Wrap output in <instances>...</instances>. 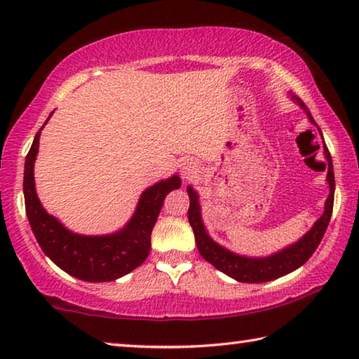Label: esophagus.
Instances as JSON below:
<instances>
[{
	"instance_id": "obj_1",
	"label": "esophagus",
	"mask_w": 359,
	"mask_h": 359,
	"mask_svg": "<svg viewBox=\"0 0 359 359\" xmlns=\"http://www.w3.org/2000/svg\"><path fill=\"white\" fill-rule=\"evenodd\" d=\"M180 169H182V172H184V175H190V174L196 171V168H194V163H191V161H182Z\"/></svg>"
}]
</instances>
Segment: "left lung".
Here are the masks:
<instances>
[{"instance_id":"8db88e82","label":"left lung","mask_w":359,"mask_h":359,"mask_svg":"<svg viewBox=\"0 0 359 359\" xmlns=\"http://www.w3.org/2000/svg\"><path fill=\"white\" fill-rule=\"evenodd\" d=\"M291 100L301 106L304 112L307 114V118L312 125L318 128V125L315 123L311 111L307 106L297 98V96L291 95ZM318 133L321 136V142H323V154L326 158V182L330 185V194H327L325 201V210L317 222L312 224V228L302 236L301 239H297L293 244L283 247L282 250L274 252L267 257H247V255H239L228 250L226 247H223L210 238V234L205 229V224L203 222L201 215V204H199V194L194 190L191 185L187 187L188 196H190V209H188V222H190L194 241H196V247L201 257L209 261V263L217 267L218 271H222L223 274L234 278L238 282L244 283H264L276 280L278 277H283L290 274V272L296 271L297 267H301L306 261L312 257L313 252L317 250L321 239H323L325 231L330 224L331 214H332V205H334V190H336V184H334V168H332V158L330 150H327L323 133L318 128Z\"/></svg>"}]
</instances>
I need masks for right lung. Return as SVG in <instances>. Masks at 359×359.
<instances>
[{
  "mask_svg": "<svg viewBox=\"0 0 359 359\" xmlns=\"http://www.w3.org/2000/svg\"><path fill=\"white\" fill-rule=\"evenodd\" d=\"M53 114V112H52ZM48 115V118L52 117ZM46 120V123L48 121ZM25 160L23 194L29 226L38 244L60 269L83 282H112L130 274L147 259L150 253V236L161 205L168 193L182 185L179 174L156 182L142 191L136 204L135 214L123 228L111 234L87 236L74 233L42 208L36 193L34 161L39 151L41 131Z\"/></svg>",
  "mask_w": 359,
  "mask_h": 359,
  "instance_id": "right-lung-1",
  "label": "right lung"
}]
</instances>
